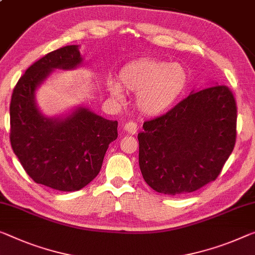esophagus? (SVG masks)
<instances>
[{"label":"esophagus","mask_w":255,"mask_h":255,"mask_svg":"<svg viewBox=\"0 0 255 255\" xmlns=\"http://www.w3.org/2000/svg\"><path fill=\"white\" fill-rule=\"evenodd\" d=\"M124 129L128 132V134L134 135V134H136V132H137L138 127H137V124L134 123V121H128V123L125 125Z\"/></svg>","instance_id":"esophagus-1"}]
</instances>
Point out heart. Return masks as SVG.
I'll return each instance as SVG.
<instances>
[{
	"label": "heart",
	"instance_id": "1",
	"mask_svg": "<svg viewBox=\"0 0 255 255\" xmlns=\"http://www.w3.org/2000/svg\"><path fill=\"white\" fill-rule=\"evenodd\" d=\"M120 83L109 81L113 97H123V88L138 94L137 108L149 116L169 110L188 86V72L180 64L158 59H140L129 63L120 71Z\"/></svg>",
	"mask_w": 255,
	"mask_h": 255
}]
</instances>
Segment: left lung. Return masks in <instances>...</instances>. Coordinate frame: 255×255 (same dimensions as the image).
Here are the masks:
<instances>
[{"label":"left lung","mask_w":255,"mask_h":255,"mask_svg":"<svg viewBox=\"0 0 255 255\" xmlns=\"http://www.w3.org/2000/svg\"><path fill=\"white\" fill-rule=\"evenodd\" d=\"M143 128L137 137L144 181L164 195L193 192L216 180L234 150L236 100L227 86H211Z\"/></svg>","instance_id":"8db88e82"}]
</instances>
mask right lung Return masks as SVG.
I'll return each mask as SVG.
<instances>
[{
    "mask_svg": "<svg viewBox=\"0 0 255 255\" xmlns=\"http://www.w3.org/2000/svg\"><path fill=\"white\" fill-rule=\"evenodd\" d=\"M81 62L78 45L49 52L26 70L11 96V147L35 183L58 191H77L90 183L118 137V121L87 109L62 120L48 119L36 109L34 93L52 68L67 70Z\"/></svg>",
    "mask_w": 255,
    "mask_h": 255,
    "instance_id": "right-lung-1",
    "label": "right lung"
}]
</instances>
